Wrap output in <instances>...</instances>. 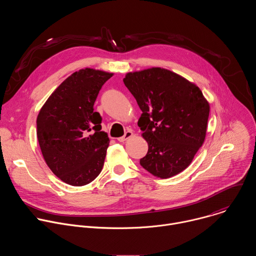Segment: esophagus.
I'll use <instances>...</instances> for the list:
<instances>
[{
  "label": "esophagus",
  "mask_w": 256,
  "mask_h": 256,
  "mask_svg": "<svg viewBox=\"0 0 256 256\" xmlns=\"http://www.w3.org/2000/svg\"><path fill=\"white\" fill-rule=\"evenodd\" d=\"M132 130H128V132H126V134L122 136H120V138H118V142H126V140H128L130 138H132Z\"/></svg>",
  "instance_id": "obj_1"
}]
</instances>
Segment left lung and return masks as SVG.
Returning <instances> with one entry per match:
<instances>
[{
    "mask_svg": "<svg viewBox=\"0 0 256 256\" xmlns=\"http://www.w3.org/2000/svg\"><path fill=\"white\" fill-rule=\"evenodd\" d=\"M124 83L142 112L138 126L149 149L140 166L160 178L184 171L206 134L210 105L200 89L161 68L128 72Z\"/></svg>",
    "mask_w": 256,
    "mask_h": 256,
    "instance_id": "obj_1",
    "label": "left lung"
}]
</instances>
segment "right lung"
<instances>
[{"mask_svg": "<svg viewBox=\"0 0 256 256\" xmlns=\"http://www.w3.org/2000/svg\"><path fill=\"white\" fill-rule=\"evenodd\" d=\"M112 72L83 68L66 78L50 96L38 116L42 156L60 180L72 186L90 184L101 172L109 138L94 102Z\"/></svg>", "mask_w": 256, "mask_h": 256, "instance_id": "right-lung-1", "label": "right lung"}]
</instances>
